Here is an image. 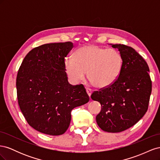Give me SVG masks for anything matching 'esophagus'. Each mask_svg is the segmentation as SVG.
I'll return each instance as SVG.
<instances>
[{"instance_id":"esophagus-1","label":"esophagus","mask_w":160,"mask_h":160,"mask_svg":"<svg viewBox=\"0 0 160 160\" xmlns=\"http://www.w3.org/2000/svg\"><path fill=\"white\" fill-rule=\"evenodd\" d=\"M86 91H87V93L89 96V98L91 97V95L92 93V90L89 88H86Z\"/></svg>"}]
</instances>
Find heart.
<instances>
[{"instance_id":"heart-1","label":"heart","mask_w":160,"mask_h":160,"mask_svg":"<svg viewBox=\"0 0 160 160\" xmlns=\"http://www.w3.org/2000/svg\"><path fill=\"white\" fill-rule=\"evenodd\" d=\"M74 58H67L65 71L74 83L83 81L86 72L95 87L104 89L113 85L122 72L123 59L121 53L114 49H107L89 45L77 49Z\"/></svg>"}]
</instances>
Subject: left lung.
<instances>
[{"label":"left lung","instance_id":"obj_1","mask_svg":"<svg viewBox=\"0 0 160 160\" xmlns=\"http://www.w3.org/2000/svg\"><path fill=\"white\" fill-rule=\"evenodd\" d=\"M111 45L122 55V72L113 85L94 91L91 98L101 105L96 116L99 127L105 132L118 133L132 127L146 113L152 81L146 61L132 47Z\"/></svg>","mask_w":160,"mask_h":160}]
</instances>
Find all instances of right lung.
Masks as SVG:
<instances>
[{"mask_svg": "<svg viewBox=\"0 0 160 160\" xmlns=\"http://www.w3.org/2000/svg\"><path fill=\"white\" fill-rule=\"evenodd\" d=\"M71 42L45 44L34 48L23 59L17 77L19 107L30 126L50 135L63 134L71 111L87 103L84 86L69 83L65 58Z\"/></svg>", "mask_w": 160, "mask_h": 160, "instance_id": "1", "label": "right lung"}]
</instances>
